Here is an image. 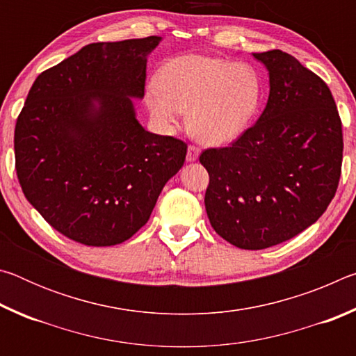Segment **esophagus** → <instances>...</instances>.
<instances>
[{"label": "esophagus", "mask_w": 356, "mask_h": 356, "mask_svg": "<svg viewBox=\"0 0 356 356\" xmlns=\"http://www.w3.org/2000/svg\"><path fill=\"white\" fill-rule=\"evenodd\" d=\"M201 154V149L195 146V144H190L188 146V152H186V160L188 161H195L197 160V156H200Z\"/></svg>", "instance_id": "esophagus-1"}]
</instances>
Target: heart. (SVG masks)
<instances>
[{"instance_id": "1", "label": "heart", "mask_w": 356, "mask_h": 356, "mask_svg": "<svg viewBox=\"0 0 356 356\" xmlns=\"http://www.w3.org/2000/svg\"><path fill=\"white\" fill-rule=\"evenodd\" d=\"M146 100L161 127H174L188 111L191 134L220 146L236 141L254 122L264 102V80L250 63L185 55L163 65L160 81L147 84Z\"/></svg>"}]
</instances>
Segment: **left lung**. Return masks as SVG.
Returning a JSON list of instances; mask_svg holds the SVG:
<instances>
[{"instance_id": "1", "label": "left lung", "mask_w": 356, "mask_h": 356, "mask_svg": "<svg viewBox=\"0 0 356 356\" xmlns=\"http://www.w3.org/2000/svg\"><path fill=\"white\" fill-rule=\"evenodd\" d=\"M270 75L257 122L227 147L200 155L210 225L234 246L264 250L321 218L342 166V124L321 76L281 50L252 53Z\"/></svg>"}]
</instances>
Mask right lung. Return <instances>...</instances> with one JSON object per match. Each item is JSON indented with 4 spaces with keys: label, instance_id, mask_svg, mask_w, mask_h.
<instances>
[{
    "label": "right lung",
    "instance_id": "right-lung-1",
    "mask_svg": "<svg viewBox=\"0 0 356 356\" xmlns=\"http://www.w3.org/2000/svg\"><path fill=\"white\" fill-rule=\"evenodd\" d=\"M160 38L97 42L35 78L17 118L15 170L29 204L70 240L111 246L146 225L186 144L144 130L146 56Z\"/></svg>",
    "mask_w": 356,
    "mask_h": 356
}]
</instances>
